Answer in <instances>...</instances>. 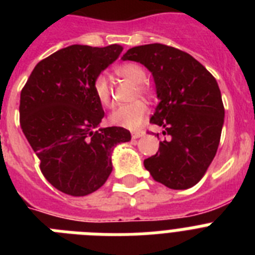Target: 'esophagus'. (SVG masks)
<instances>
[{
	"instance_id": "1",
	"label": "esophagus",
	"mask_w": 255,
	"mask_h": 255,
	"mask_svg": "<svg viewBox=\"0 0 255 255\" xmlns=\"http://www.w3.org/2000/svg\"><path fill=\"white\" fill-rule=\"evenodd\" d=\"M144 135H145V132L135 131V132H132V139H139V137H141V136Z\"/></svg>"
}]
</instances>
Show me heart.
<instances>
[{
    "instance_id": "b5f03b06",
    "label": "heart",
    "mask_w": 255,
    "mask_h": 255,
    "mask_svg": "<svg viewBox=\"0 0 255 255\" xmlns=\"http://www.w3.org/2000/svg\"><path fill=\"white\" fill-rule=\"evenodd\" d=\"M118 77L127 78L132 82L137 83V90L140 94H148V86L143 83L147 78L145 70L137 63H123V65L116 66L114 69ZM92 92L96 100L99 102L103 107H110L112 104V94L111 87L108 83L107 77L104 74L96 75L95 79L92 81ZM148 107L144 102H133V103L124 104L120 106L110 115V122L118 127L128 128V129H136L144 123L147 118Z\"/></svg>"
}]
</instances>
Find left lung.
Here are the masks:
<instances>
[{"label": "left lung", "mask_w": 255, "mask_h": 255, "mask_svg": "<svg viewBox=\"0 0 255 255\" xmlns=\"http://www.w3.org/2000/svg\"><path fill=\"white\" fill-rule=\"evenodd\" d=\"M122 59L140 62L152 73L160 103L151 123L168 135L144 167L170 189L196 185L221 139L225 110L217 81L192 55L161 43L132 47Z\"/></svg>", "instance_id": "1"}]
</instances>
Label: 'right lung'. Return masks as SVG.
<instances>
[{
  "mask_svg": "<svg viewBox=\"0 0 255 255\" xmlns=\"http://www.w3.org/2000/svg\"><path fill=\"white\" fill-rule=\"evenodd\" d=\"M123 47L73 45L42 59L21 91L19 123L41 161V172L58 190L87 196L107 181L111 153L131 140L123 127L99 128L104 116L92 81Z\"/></svg>",
  "mask_w": 255,
  "mask_h": 255,
  "instance_id": "1",
  "label": "right lung"
}]
</instances>
